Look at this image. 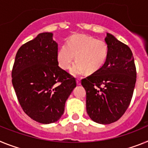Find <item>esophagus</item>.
<instances>
[{
  "mask_svg": "<svg viewBox=\"0 0 148 148\" xmlns=\"http://www.w3.org/2000/svg\"><path fill=\"white\" fill-rule=\"evenodd\" d=\"M77 85L81 84V81H80V79H79V78H77Z\"/></svg>",
  "mask_w": 148,
  "mask_h": 148,
  "instance_id": "obj_1",
  "label": "esophagus"
}]
</instances>
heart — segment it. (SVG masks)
<instances>
[{
	"label": "heart",
	"instance_id": "heart-1",
	"mask_svg": "<svg viewBox=\"0 0 148 148\" xmlns=\"http://www.w3.org/2000/svg\"><path fill=\"white\" fill-rule=\"evenodd\" d=\"M109 55V46L105 41L87 35H75L71 37L58 50L56 58L64 70H69L75 60L71 69L74 75H79L86 71L95 73L106 63Z\"/></svg>",
	"mask_w": 148,
	"mask_h": 148
}]
</instances>
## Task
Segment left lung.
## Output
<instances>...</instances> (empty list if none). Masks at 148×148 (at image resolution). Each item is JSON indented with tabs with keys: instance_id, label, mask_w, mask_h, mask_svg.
Segmentation results:
<instances>
[{
	"instance_id": "obj_1",
	"label": "left lung",
	"mask_w": 148,
	"mask_h": 148,
	"mask_svg": "<svg viewBox=\"0 0 148 148\" xmlns=\"http://www.w3.org/2000/svg\"><path fill=\"white\" fill-rule=\"evenodd\" d=\"M106 63L81 80L86 92V110L92 121L102 124L117 121L129 107L136 81L133 53L127 45L107 33Z\"/></svg>"
}]
</instances>
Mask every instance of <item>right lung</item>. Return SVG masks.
I'll use <instances>...</instances> for the list:
<instances>
[{
	"mask_svg": "<svg viewBox=\"0 0 148 148\" xmlns=\"http://www.w3.org/2000/svg\"><path fill=\"white\" fill-rule=\"evenodd\" d=\"M51 33L38 34L20 47L12 70V83L23 111L42 124L57 121L77 86L76 79L59 66L58 45Z\"/></svg>",
	"mask_w": 148,
	"mask_h": 148,
	"instance_id": "right-lung-1",
	"label": "right lung"
}]
</instances>
